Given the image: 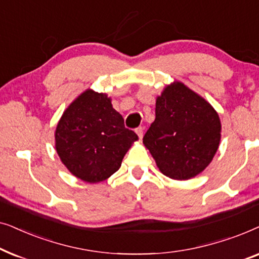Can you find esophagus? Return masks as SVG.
<instances>
[{"mask_svg":"<svg viewBox=\"0 0 259 259\" xmlns=\"http://www.w3.org/2000/svg\"><path fill=\"white\" fill-rule=\"evenodd\" d=\"M136 133L138 134V137L140 138H143V136H144V128L143 127H138V128H136Z\"/></svg>","mask_w":259,"mask_h":259,"instance_id":"obj_1","label":"esophagus"}]
</instances>
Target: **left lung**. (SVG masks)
Here are the masks:
<instances>
[{"label":"left lung","instance_id":"8db88e82","mask_svg":"<svg viewBox=\"0 0 259 259\" xmlns=\"http://www.w3.org/2000/svg\"><path fill=\"white\" fill-rule=\"evenodd\" d=\"M221 120L208 102L182 82L166 87L155 104V120L143 141L162 175L193 178L213 159Z\"/></svg>","mask_w":259,"mask_h":259}]
</instances>
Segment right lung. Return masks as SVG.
<instances>
[{
	"label": "right lung",
	"mask_w": 259,
	"mask_h": 259,
	"mask_svg": "<svg viewBox=\"0 0 259 259\" xmlns=\"http://www.w3.org/2000/svg\"><path fill=\"white\" fill-rule=\"evenodd\" d=\"M138 136L126 128L111 99L86 91L63 113L55 132V147L61 161L74 176L87 183L107 179Z\"/></svg>",
	"instance_id": "add662e5"
}]
</instances>
